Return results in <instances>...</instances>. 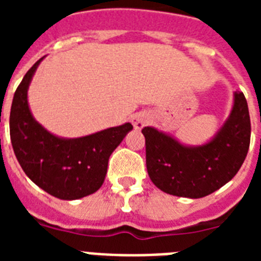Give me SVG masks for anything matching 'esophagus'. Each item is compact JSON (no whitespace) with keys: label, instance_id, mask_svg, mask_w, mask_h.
<instances>
[{"label":"esophagus","instance_id":"esophagus-1","mask_svg":"<svg viewBox=\"0 0 261 261\" xmlns=\"http://www.w3.org/2000/svg\"><path fill=\"white\" fill-rule=\"evenodd\" d=\"M151 116L147 112H137L132 116V124L136 129H141L149 124Z\"/></svg>","mask_w":261,"mask_h":261}]
</instances>
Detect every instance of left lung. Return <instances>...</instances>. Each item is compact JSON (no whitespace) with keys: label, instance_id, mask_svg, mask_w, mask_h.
I'll use <instances>...</instances> for the list:
<instances>
[{"label":"left lung","instance_id":"obj_1","mask_svg":"<svg viewBox=\"0 0 261 261\" xmlns=\"http://www.w3.org/2000/svg\"><path fill=\"white\" fill-rule=\"evenodd\" d=\"M146 168L159 190L179 197L200 199L225 186L243 165L251 138V121L243 93H234V106L211 141L186 146L153 126L142 129Z\"/></svg>","mask_w":261,"mask_h":261}]
</instances>
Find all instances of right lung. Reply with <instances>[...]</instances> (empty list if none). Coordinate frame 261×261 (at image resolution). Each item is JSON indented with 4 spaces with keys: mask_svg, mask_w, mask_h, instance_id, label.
I'll return each mask as SVG.
<instances>
[{
    "mask_svg": "<svg viewBox=\"0 0 261 261\" xmlns=\"http://www.w3.org/2000/svg\"><path fill=\"white\" fill-rule=\"evenodd\" d=\"M44 57L32 65L14 94L10 138L23 171L41 190L61 200H77L102 187L112 151L132 130L130 123L80 138H61L34 119L27 100L32 75Z\"/></svg>",
    "mask_w": 261,
    "mask_h": 261,
    "instance_id": "add662e5",
    "label": "right lung"
}]
</instances>
